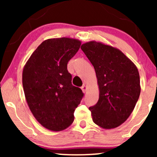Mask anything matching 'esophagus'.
<instances>
[{
	"label": "esophagus",
	"mask_w": 157,
	"mask_h": 157,
	"mask_svg": "<svg viewBox=\"0 0 157 157\" xmlns=\"http://www.w3.org/2000/svg\"><path fill=\"white\" fill-rule=\"evenodd\" d=\"M81 90H82V91L83 93H85L86 91L87 90V86L86 85H83L82 87H81Z\"/></svg>",
	"instance_id": "1"
}]
</instances>
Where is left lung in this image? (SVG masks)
<instances>
[{
    "label": "left lung",
    "mask_w": 157,
    "mask_h": 157,
    "mask_svg": "<svg viewBox=\"0 0 157 157\" xmlns=\"http://www.w3.org/2000/svg\"><path fill=\"white\" fill-rule=\"evenodd\" d=\"M96 71L97 104L90 107L93 121L105 129L117 128L129 117L141 92L136 65L119 49L91 40L81 45Z\"/></svg>",
    "instance_id": "obj_1"
}]
</instances>
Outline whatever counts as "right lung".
<instances>
[{
  "mask_svg": "<svg viewBox=\"0 0 157 157\" xmlns=\"http://www.w3.org/2000/svg\"><path fill=\"white\" fill-rule=\"evenodd\" d=\"M81 41L76 38H50L33 51L23 70L22 82L28 106L38 123L53 132L63 131L74 120V111L83 94L72 85L68 62Z\"/></svg>",
  "mask_w": 157,
  "mask_h": 157,
  "instance_id": "1",
  "label": "right lung"
}]
</instances>
